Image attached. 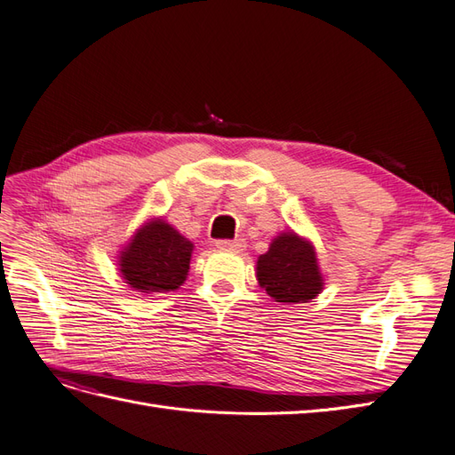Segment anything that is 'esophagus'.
I'll list each match as a JSON object with an SVG mask.
<instances>
[{
  "label": "esophagus",
  "instance_id": "esophagus-1",
  "mask_svg": "<svg viewBox=\"0 0 455 455\" xmlns=\"http://www.w3.org/2000/svg\"><path fill=\"white\" fill-rule=\"evenodd\" d=\"M244 246H246L244 239H233V241H228V239H224V241H216V249H218V251L241 252V251H244Z\"/></svg>",
  "mask_w": 455,
  "mask_h": 455
}]
</instances>
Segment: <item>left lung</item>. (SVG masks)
<instances>
[{"label": "left lung", "instance_id": "1", "mask_svg": "<svg viewBox=\"0 0 455 455\" xmlns=\"http://www.w3.org/2000/svg\"><path fill=\"white\" fill-rule=\"evenodd\" d=\"M256 277L281 304H306L321 294L324 284L315 246L294 231L281 233L271 241L269 251L256 261Z\"/></svg>", "mask_w": 455, "mask_h": 455}]
</instances>
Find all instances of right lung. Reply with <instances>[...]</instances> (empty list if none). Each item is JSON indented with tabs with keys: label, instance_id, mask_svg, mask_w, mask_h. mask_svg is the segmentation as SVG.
<instances>
[{
	"label": "right lung",
	"instance_id": "add662e5",
	"mask_svg": "<svg viewBox=\"0 0 455 455\" xmlns=\"http://www.w3.org/2000/svg\"><path fill=\"white\" fill-rule=\"evenodd\" d=\"M191 252L194 243L163 218H156L136 231L131 243L121 251V277L136 292L176 291L188 277Z\"/></svg>",
	"mask_w": 455,
	"mask_h": 455
}]
</instances>
